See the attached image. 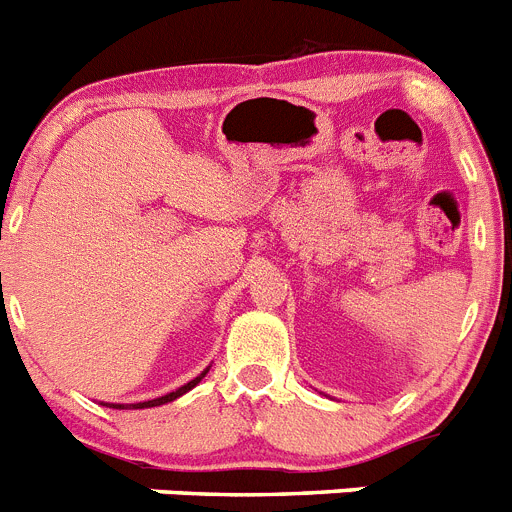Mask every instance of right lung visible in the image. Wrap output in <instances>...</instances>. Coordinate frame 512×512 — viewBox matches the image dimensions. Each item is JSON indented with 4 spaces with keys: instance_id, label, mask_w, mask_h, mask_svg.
<instances>
[{
    "instance_id": "obj_1",
    "label": "right lung",
    "mask_w": 512,
    "mask_h": 512,
    "mask_svg": "<svg viewBox=\"0 0 512 512\" xmlns=\"http://www.w3.org/2000/svg\"><path fill=\"white\" fill-rule=\"evenodd\" d=\"M207 372H210V366H207V369H205V372H202V374H197V377H194L192 382L182 384L179 390L169 392V395L153 397V400H146V402H133V405H122V402H107V408H115V410H146V408H158V405H166V402H174L176 397H182V395H187L189 390H194V387H197V384H200L202 379H205Z\"/></svg>"
}]
</instances>
